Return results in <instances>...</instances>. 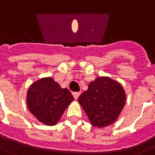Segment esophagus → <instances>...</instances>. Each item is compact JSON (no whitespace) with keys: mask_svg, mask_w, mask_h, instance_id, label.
Returning <instances> with one entry per match:
<instances>
[{"mask_svg":"<svg viewBox=\"0 0 155 155\" xmlns=\"http://www.w3.org/2000/svg\"><path fill=\"white\" fill-rule=\"evenodd\" d=\"M72 94H73V96H74V97H75V99H78V97H79L80 95V92H74Z\"/></svg>","mask_w":155,"mask_h":155,"instance_id":"esophagus-1","label":"esophagus"}]
</instances>
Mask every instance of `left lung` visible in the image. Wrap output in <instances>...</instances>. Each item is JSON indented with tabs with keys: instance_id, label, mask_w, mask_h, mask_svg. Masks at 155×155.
Returning <instances> with one entry per match:
<instances>
[{
	"instance_id": "8db88e82",
	"label": "left lung",
	"mask_w": 155,
	"mask_h": 155,
	"mask_svg": "<svg viewBox=\"0 0 155 155\" xmlns=\"http://www.w3.org/2000/svg\"><path fill=\"white\" fill-rule=\"evenodd\" d=\"M91 124L109 126L118 119L126 103V95L120 83L108 77H97L88 84L78 99Z\"/></svg>"
}]
</instances>
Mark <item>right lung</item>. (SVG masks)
I'll return each mask as SVG.
<instances>
[{
	"instance_id": "obj_1",
	"label": "right lung",
	"mask_w": 155,
	"mask_h": 155,
	"mask_svg": "<svg viewBox=\"0 0 155 155\" xmlns=\"http://www.w3.org/2000/svg\"><path fill=\"white\" fill-rule=\"evenodd\" d=\"M74 100L67 88H62L51 77L42 78L30 86L27 104L30 112L45 124L55 125Z\"/></svg>"
}]
</instances>
